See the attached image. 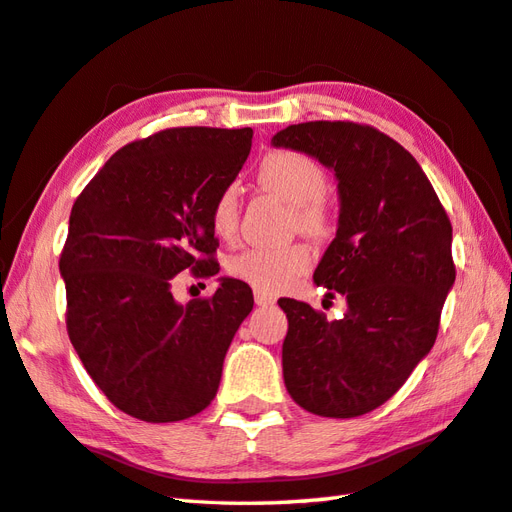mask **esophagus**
Wrapping results in <instances>:
<instances>
[{
    "instance_id": "esophagus-1",
    "label": "esophagus",
    "mask_w": 512,
    "mask_h": 512,
    "mask_svg": "<svg viewBox=\"0 0 512 512\" xmlns=\"http://www.w3.org/2000/svg\"><path fill=\"white\" fill-rule=\"evenodd\" d=\"M253 297H255V303H257V306H262V308H266V306H273V303H275V297L270 295V292H264V290H255V292H253Z\"/></svg>"
}]
</instances>
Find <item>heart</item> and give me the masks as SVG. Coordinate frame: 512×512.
<instances>
[{
  "mask_svg": "<svg viewBox=\"0 0 512 512\" xmlns=\"http://www.w3.org/2000/svg\"><path fill=\"white\" fill-rule=\"evenodd\" d=\"M259 184L286 204L295 206V224L299 231L323 237L330 231V215L323 204L328 191V176L317 160L290 149L270 151L257 169ZM239 224V189L224 184L211 204V226L222 239H231ZM312 253L306 244L257 246L246 248L228 259V273L255 290L284 292L308 273Z\"/></svg>",
  "mask_w": 512,
  "mask_h": 512,
  "instance_id": "heart-1",
  "label": "heart"
}]
</instances>
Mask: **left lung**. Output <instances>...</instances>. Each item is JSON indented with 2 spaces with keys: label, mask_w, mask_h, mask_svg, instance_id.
<instances>
[{
  "label": "left lung",
  "mask_w": 512,
  "mask_h": 512,
  "mask_svg": "<svg viewBox=\"0 0 512 512\" xmlns=\"http://www.w3.org/2000/svg\"><path fill=\"white\" fill-rule=\"evenodd\" d=\"M270 143L317 158L339 182V226L314 284L347 301L334 321L303 301H279L286 389L317 416H363L394 396L436 343L455 281L451 222L416 158L374 127L299 123Z\"/></svg>",
  "instance_id": "1"
}]
</instances>
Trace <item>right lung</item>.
Wrapping results in <instances>:
<instances>
[{"label": "right lung", "mask_w": 512, "mask_h": 512, "mask_svg": "<svg viewBox=\"0 0 512 512\" xmlns=\"http://www.w3.org/2000/svg\"><path fill=\"white\" fill-rule=\"evenodd\" d=\"M253 129L176 127L125 145L76 198L59 270L68 334L114 407L176 422L211 405L224 356L253 310L248 284L178 303L173 277H211V204L242 171Z\"/></svg>", "instance_id": "right-lung-1"}]
</instances>
